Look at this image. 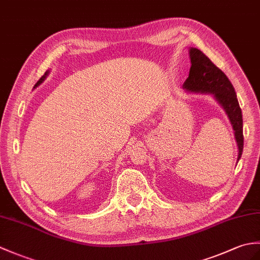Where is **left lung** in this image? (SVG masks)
I'll list each match as a JSON object with an SVG mask.
<instances>
[{
	"label": "left lung",
	"instance_id": "left-lung-1",
	"mask_svg": "<svg viewBox=\"0 0 260 260\" xmlns=\"http://www.w3.org/2000/svg\"><path fill=\"white\" fill-rule=\"evenodd\" d=\"M189 57L191 63L189 75L183 86L189 92L213 94L214 98L224 107L235 131V138L238 146V161L244 148L243 114L233 84L224 72L217 68L201 50L191 47L189 50Z\"/></svg>",
	"mask_w": 260,
	"mask_h": 260
}]
</instances>
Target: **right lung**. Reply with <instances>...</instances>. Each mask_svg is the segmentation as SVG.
<instances>
[{
	"instance_id": "add662e5",
	"label": "right lung",
	"mask_w": 260,
	"mask_h": 260,
	"mask_svg": "<svg viewBox=\"0 0 260 260\" xmlns=\"http://www.w3.org/2000/svg\"><path fill=\"white\" fill-rule=\"evenodd\" d=\"M47 74H48V71H47V72H45V74H44L43 76H42V77L40 78V80L38 81V83H36V84H35V86H34V88H35L36 86H39V85H40V84H41L42 82H43V81L45 80V78H46V76H47Z\"/></svg>"
}]
</instances>
